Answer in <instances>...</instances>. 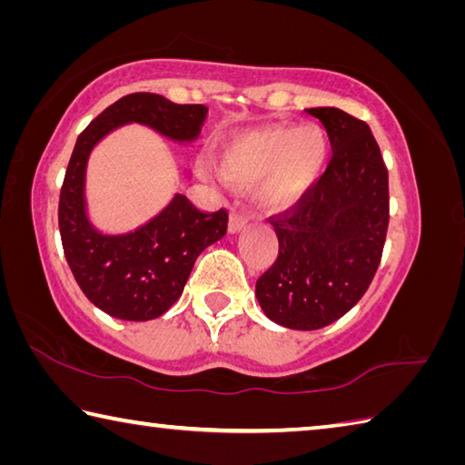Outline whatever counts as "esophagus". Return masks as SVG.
Returning a JSON list of instances; mask_svg holds the SVG:
<instances>
[{
  "label": "esophagus",
  "instance_id": "34e87169",
  "mask_svg": "<svg viewBox=\"0 0 465 465\" xmlns=\"http://www.w3.org/2000/svg\"><path fill=\"white\" fill-rule=\"evenodd\" d=\"M246 225H248V219L246 217L240 215V213H233L230 217V222H227V232H230V233H240Z\"/></svg>",
  "mask_w": 465,
  "mask_h": 465
}]
</instances>
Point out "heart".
I'll return each mask as SVG.
<instances>
[{
  "mask_svg": "<svg viewBox=\"0 0 465 465\" xmlns=\"http://www.w3.org/2000/svg\"><path fill=\"white\" fill-rule=\"evenodd\" d=\"M327 156L329 136L321 125H268L227 142L217 166L233 187L254 184L262 209L281 211L307 195L323 173Z\"/></svg>",
  "mask_w": 465,
  "mask_h": 465,
  "instance_id": "b5f03b06",
  "label": "heart"
}]
</instances>
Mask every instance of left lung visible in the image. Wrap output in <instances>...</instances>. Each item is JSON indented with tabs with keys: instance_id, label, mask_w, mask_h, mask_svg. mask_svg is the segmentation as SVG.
<instances>
[{
	"instance_id": "obj_1",
	"label": "left lung",
	"mask_w": 465,
	"mask_h": 465,
	"mask_svg": "<svg viewBox=\"0 0 465 465\" xmlns=\"http://www.w3.org/2000/svg\"><path fill=\"white\" fill-rule=\"evenodd\" d=\"M331 142L333 158L315 189L272 227L278 258L256 282L276 325L313 331L364 297L388 230V171L368 124L337 107L307 109Z\"/></svg>"
}]
</instances>
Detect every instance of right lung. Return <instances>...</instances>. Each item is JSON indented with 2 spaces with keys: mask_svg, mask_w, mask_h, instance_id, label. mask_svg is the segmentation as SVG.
Instances as JSON below:
<instances>
[{
  "mask_svg": "<svg viewBox=\"0 0 465 465\" xmlns=\"http://www.w3.org/2000/svg\"><path fill=\"white\" fill-rule=\"evenodd\" d=\"M205 105H176L156 93H132L104 109L77 138L66 168L58 227L74 281L85 297L109 317L150 321L164 315L183 294L201 252L222 240L227 213H201L174 193L166 207L128 232H104L87 205V166L93 150L109 134L138 124L174 144L197 140ZM181 174L189 181V171Z\"/></svg>",
  "mask_w": 465,
  "mask_h": 465,
  "instance_id": "1",
  "label": "right lung"
}]
</instances>
